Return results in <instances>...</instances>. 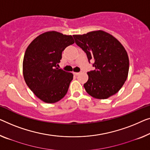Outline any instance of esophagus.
Wrapping results in <instances>:
<instances>
[{
  "instance_id": "34e87169",
  "label": "esophagus",
  "mask_w": 150,
  "mask_h": 150,
  "mask_svg": "<svg viewBox=\"0 0 150 150\" xmlns=\"http://www.w3.org/2000/svg\"><path fill=\"white\" fill-rule=\"evenodd\" d=\"M73 74H74L75 75H78L79 74V73H78V72H73Z\"/></svg>"
}]
</instances>
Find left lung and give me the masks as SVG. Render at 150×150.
I'll return each mask as SVG.
<instances>
[{"instance_id": "left-lung-1", "label": "left lung", "mask_w": 150, "mask_h": 150, "mask_svg": "<svg viewBox=\"0 0 150 150\" xmlns=\"http://www.w3.org/2000/svg\"><path fill=\"white\" fill-rule=\"evenodd\" d=\"M73 38L86 53L88 61H95V70L88 72V80L83 85L87 93L100 100L117 93L128 77L129 61L124 46L102 30L73 35Z\"/></svg>"}]
</instances>
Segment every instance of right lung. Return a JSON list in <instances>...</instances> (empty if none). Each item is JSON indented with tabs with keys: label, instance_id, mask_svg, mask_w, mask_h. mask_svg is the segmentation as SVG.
Here are the masks:
<instances>
[{
	"label": "right lung",
	"instance_id": "add662e5",
	"mask_svg": "<svg viewBox=\"0 0 150 150\" xmlns=\"http://www.w3.org/2000/svg\"><path fill=\"white\" fill-rule=\"evenodd\" d=\"M72 35L55 31L42 33L27 48L23 61L26 84L46 103H55L67 93L73 75L57 67L66 47L74 44Z\"/></svg>",
	"mask_w": 150,
	"mask_h": 150
}]
</instances>
